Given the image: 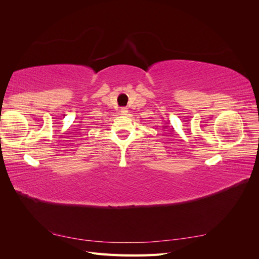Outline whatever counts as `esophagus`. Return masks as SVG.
<instances>
[{
	"label": "esophagus",
	"mask_w": 259,
	"mask_h": 259,
	"mask_svg": "<svg viewBox=\"0 0 259 259\" xmlns=\"http://www.w3.org/2000/svg\"><path fill=\"white\" fill-rule=\"evenodd\" d=\"M127 112H128L127 108H122V109H121V114H122V115H126Z\"/></svg>",
	"instance_id": "obj_1"
}]
</instances>
